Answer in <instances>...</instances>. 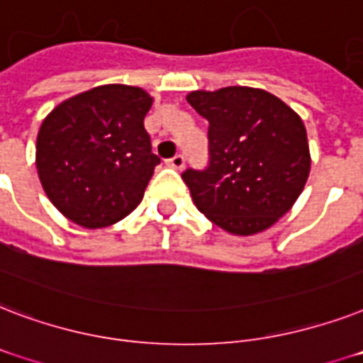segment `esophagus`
<instances>
[{
    "label": "esophagus",
    "instance_id": "1",
    "mask_svg": "<svg viewBox=\"0 0 363 363\" xmlns=\"http://www.w3.org/2000/svg\"><path fill=\"white\" fill-rule=\"evenodd\" d=\"M184 164H185V159L182 155L172 157V159L168 161V167H172L174 170H182V168H184Z\"/></svg>",
    "mask_w": 363,
    "mask_h": 363
}]
</instances>
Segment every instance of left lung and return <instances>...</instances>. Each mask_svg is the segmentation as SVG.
<instances>
[{"mask_svg": "<svg viewBox=\"0 0 363 363\" xmlns=\"http://www.w3.org/2000/svg\"><path fill=\"white\" fill-rule=\"evenodd\" d=\"M187 102L210 123V167L182 174L195 206L237 237L274 225L296 204L311 172L301 117L252 86L193 91Z\"/></svg>", "mask_w": 363, "mask_h": 363, "instance_id": "8db88e82", "label": "left lung"}]
</instances>
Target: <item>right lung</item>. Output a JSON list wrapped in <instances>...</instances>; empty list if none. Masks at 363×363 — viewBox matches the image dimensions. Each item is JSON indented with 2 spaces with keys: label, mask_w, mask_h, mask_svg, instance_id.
<instances>
[{
  "label": "right lung",
  "mask_w": 363,
  "mask_h": 363,
  "mask_svg": "<svg viewBox=\"0 0 363 363\" xmlns=\"http://www.w3.org/2000/svg\"><path fill=\"white\" fill-rule=\"evenodd\" d=\"M151 104L140 86L100 85L67 98L45 117L35 168L62 216L85 229H102L142 202L161 162L143 128Z\"/></svg>",
  "instance_id": "right-lung-1"
}]
</instances>
